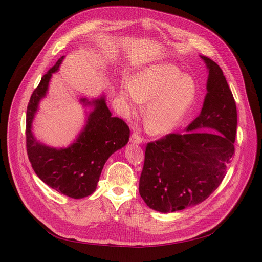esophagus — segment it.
<instances>
[{
    "label": "esophagus",
    "mask_w": 262,
    "mask_h": 262,
    "mask_svg": "<svg viewBox=\"0 0 262 262\" xmlns=\"http://www.w3.org/2000/svg\"><path fill=\"white\" fill-rule=\"evenodd\" d=\"M142 137L138 135V133H133L130 136V142L133 143H142Z\"/></svg>",
    "instance_id": "34e87169"
}]
</instances>
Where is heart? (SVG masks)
I'll list each match as a JSON object with an SVG mask.
<instances>
[{
	"instance_id": "heart-1",
	"label": "heart",
	"mask_w": 262,
	"mask_h": 262,
	"mask_svg": "<svg viewBox=\"0 0 262 262\" xmlns=\"http://www.w3.org/2000/svg\"><path fill=\"white\" fill-rule=\"evenodd\" d=\"M196 84L173 64L148 67L133 78L122 96L133 110L138 103H148L145 127L153 134H167L178 126L193 103Z\"/></svg>"
}]
</instances>
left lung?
Here are the masks:
<instances>
[{
  "label": "left lung",
  "instance_id": "obj_1",
  "mask_svg": "<svg viewBox=\"0 0 262 262\" xmlns=\"http://www.w3.org/2000/svg\"><path fill=\"white\" fill-rule=\"evenodd\" d=\"M207 94L201 115L183 134H168L145 147L139 193L149 208L167 213L198 205L222 183L235 155L237 107L226 78L208 57ZM209 127L216 133L194 129Z\"/></svg>",
  "mask_w": 262,
  "mask_h": 262
}]
</instances>
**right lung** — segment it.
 Segmentation results:
<instances>
[{
  "label": "right lung",
  "mask_w": 262,
  "mask_h": 262,
  "mask_svg": "<svg viewBox=\"0 0 262 262\" xmlns=\"http://www.w3.org/2000/svg\"><path fill=\"white\" fill-rule=\"evenodd\" d=\"M63 59L60 57L41 78L33 91L26 110V150L32 167L49 187L72 199L92 194L109 156L129 140V127L118 117H113L105 100L93 101L94 110L76 142L68 148L56 149L39 143L32 134V122L39 101L47 93L52 73ZM85 104H91L86 99Z\"/></svg>",
  "instance_id": "1"
}]
</instances>
